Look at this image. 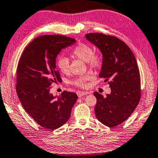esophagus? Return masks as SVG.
Instances as JSON below:
<instances>
[{
    "label": "esophagus",
    "mask_w": 158,
    "mask_h": 158,
    "mask_svg": "<svg viewBox=\"0 0 158 158\" xmlns=\"http://www.w3.org/2000/svg\"><path fill=\"white\" fill-rule=\"evenodd\" d=\"M88 93L87 92H85V91H77V94L79 98H81V97L85 95V94H87Z\"/></svg>",
    "instance_id": "esophagus-1"
}]
</instances>
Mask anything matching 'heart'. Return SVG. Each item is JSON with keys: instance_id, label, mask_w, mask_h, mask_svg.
Here are the masks:
<instances>
[{"instance_id": "1", "label": "heart", "mask_w": 158, "mask_h": 158, "mask_svg": "<svg viewBox=\"0 0 158 158\" xmlns=\"http://www.w3.org/2000/svg\"><path fill=\"white\" fill-rule=\"evenodd\" d=\"M73 56L86 62L89 67L92 69L99 68L102 64V56L99 53H94L93 48L86 43H81L77 44L71 52ZM57 67L59 71L64 74L70 72V61L68 58L61 56L57 60ZM89 76H84L76 77L71 82L74 85L84 87L86 86V82L89 79Z\"/></svg>"}]
</instances>
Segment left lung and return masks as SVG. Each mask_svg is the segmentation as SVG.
<instances>
[{"instance_id": "obj_1", "label": "left lung", "mask_w": 158, "mask_h": 158, "mask_svg": "<svg viewBox=\"0 0 158 158\" xmlns=\"http://www.w3.org/2000/svg\"><path fill=\"white\" fill-rule=\"evenodd\" d=\"M85 37L101 51L103 60L99 76L111 87V93L105 98L94 93V113L104 125L116 127L131 115L139 103L141 90L136 60L127 44L114 36L89 33Z\"/></svg>"}]
</instances>
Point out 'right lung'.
Listing matches in <instances>:
<instances>
[{
  "mask_svg": "<svg viewBox=\"0 0 158 158\" xmlns=\"http://www.w3.org/2000/svg\"><path fill=\"white\" fill-rule=\"evenodd\" d=\"M76 41L64 35L40 36L27 46L18 62V98L29 115L46 129H57L67 122L77 99L71 92L64 91L57 98L49 93L53 84L62 81L56 67L57 55Z\"/></svg>",
  "mask_w": 158,
  "mask_h": 158,
  "instance_id": "right-lung-1",
  "label": "right lung"
}]
</instances>
